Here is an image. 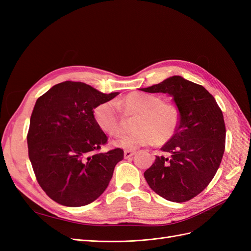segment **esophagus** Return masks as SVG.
Returning a JSON list of instances; mask_svg holds the SVG:
<instances>
[{"instance_id":"1","label":"esophagus","mask_w":251,"mask_h":251,"mask_svg":"<svg viewBox=\"0 0 251 251\" xmlns=\"http://www.w3.org/2000/svg\"><path fill=\"white\" fill-rule=\"evenodd\" d=\"M134 154H135V151L126 150L125 153H124V156H125V158H130V157H132Z\"/></svg>"}]
</instances>
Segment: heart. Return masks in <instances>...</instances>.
<instances>
[{
	"instance_id": "b5f03b06",
	"label": "heart",
	"mask_w": 251,
	"mask_h": 251,
	"mask_svg": "<svg viewBox=\"0 0 251 251\" xmlns=\"http://www.w3.org/2000/svg\"><path fill=\"white\" fill-rule=\"evenodd\" d=\"M119 110L126 115H136L131 133L113 140L114 147L134 150L151 143L161 144L176 134L180 113L174 103L161 101L160 97L151 94L133 92L114 102L103 101L93 110V118L98 127L111 136L123 130V118Z\"/></svg>"
}]
</instances>
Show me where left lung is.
<instances>
[{
    "instance_id": "8db88e82",
    "label": "left lung",
    "mask_w": 251,
    "mask_h": 251,
    "mask_svg": "<svg viewBox=\"0 0 251 251\" xmlns=\"http://www.w3.org/2000/svg\"><path fill=\"white\" fill-rule=\"evenodd\" d=\"M140 90L171 95L180 113L176 134L161 148L171 157L156 156L144 178L162 198L186 202L206 188L221 164L226 138L223 113L206 89L178 75Z\"/></svg>"
}]
</instances>
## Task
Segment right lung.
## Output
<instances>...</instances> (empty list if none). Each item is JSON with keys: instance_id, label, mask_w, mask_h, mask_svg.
Masks as SVG:
<instances>
[{"instance_id": "obj_1", "label": "right lung", "mask_w": 251, "mask_h": 251, "mask_svg": "<svg viewBox=\"0 0 251 251\" xmlns=\"http://www.w3.org/2000/svg\"><path fill=\"white\" fill-rule=\"evenodd\" d=\"M117 95L67 80L37 98L27 135L28 155L37 182L53 201L83 206L108 187L124 151L98 153L108 137L96 125L93 110Z\"/></svg>"}]
</instances>
